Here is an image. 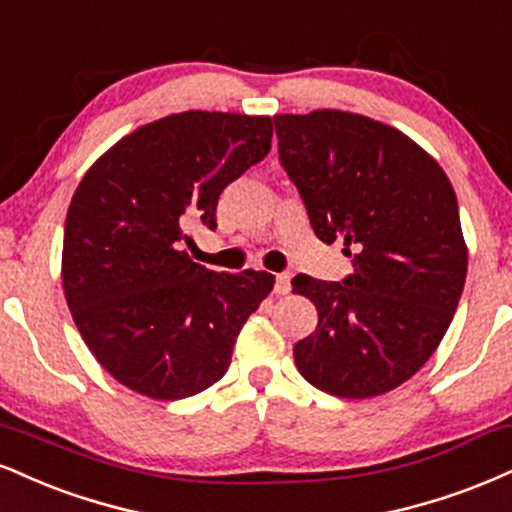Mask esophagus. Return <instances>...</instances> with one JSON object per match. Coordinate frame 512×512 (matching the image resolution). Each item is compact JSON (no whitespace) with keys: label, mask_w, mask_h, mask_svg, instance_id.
Masks as SVG:
<instances>
[{"label":"esophagus","mask_w":512,"mask_h":512,"mask_svg":"<svg viewBox=\"0 0 512 512\" xmlns=\"http://www.w3.org/2000/svg\"><path fill=\"white\" fill-rule=\"evenodd\" d=\"M291 279H293V274H291V272H281V274H276L274 291L279 293V295H286L288 291H291Z\"/></svg>","instance_id":"1"}]
</instances>
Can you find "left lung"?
<instances>
[{
    "instance_id": "1",
    "label": "left lung",
    "mask_w": 512,
    "mask_h": 512,
    "mask_svg": "<svg viewBox=\"0 0 512 512\" xmlns=\"http://www.w3.org/2000/svg\"><path fill=\"white\" fill-rule=\"evenodd\" d=\"M274 128L312 231L343 240L353 260L343 281L293 279L319 312L315 334L295 343V365L331 396H381L432 357L463 295L455 190L420 145L367 116L281 114Z\"/></svg>"
}]
</instances>
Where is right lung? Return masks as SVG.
I'll return each mask as SVG.
<instances>
[{
  "instance_id": "obj_1",
  "label": "right lung",
  "mask_w": 512,
  "mask_h": 512,
  "mask_svg": "<svg viewBox=\"0 0 512 512\" xmlns=\"http://www.w3.org/2000/svg\"><path fill=\"white\" fill-rule=\"evenodd\" d=\"M269 147V116L171 114L119 140L80 181L64 229L66 303L97 362L131 391L188 398L229 369L274 276L209 272L183 243L197 221L217 229L221 190Z\"/></svg>"
}]
</instances>
